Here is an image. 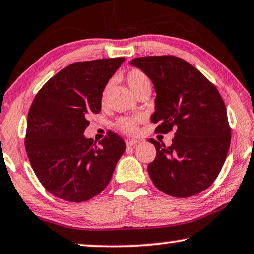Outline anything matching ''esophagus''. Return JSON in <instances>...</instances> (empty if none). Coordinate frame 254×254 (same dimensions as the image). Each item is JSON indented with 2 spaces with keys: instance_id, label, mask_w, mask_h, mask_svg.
I'll list each match as a JSON object with an SVG mask.
<instances>
[{
  "instance_id": "34e87169",
  "label": "esophagus",
  "mask_w": 254,
  "mask_h": 254,
  "mask_svg": "<svg viewBox=\"0 0 254 254\" xmlns=\"http://www.w3.org/2000/svg\"><path fill=\"white\" fill-rule=\"evenodd\" d=\"M125 143H127V147H132V146H134V145L139 144V140H137V139H131V138H127V139L125 140Z\"/></svg>"
}]
</instances>
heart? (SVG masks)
Listing matches in <instances>:
<instances>
[{"label": "heart", "mask_w": 254, "mask_h": 254, "mask_svg": "<svg viewBox=\"0 0 254 254\" xmlns=\"http://www.w3.org/2000/svg\"><path fill=\"white\" fill-rule=\"evenodd\" d=\"M127 82L131 88V90L134 93V95L140 90L145 89V88H151L152 83L151 80L144 72L140 69H131L129 73L127 74ZM111 88V83H107L106 87L103 88L102 94H101V103L104 104L109 95ZM139 118L138 117H122L117 121L118 129L123 131L125 133H134L137 130V124Z\"/></svg>", "instance_id": "obj_1"}]
</instances>
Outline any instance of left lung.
Segmentation results:
<instances>
[{
    "instance_id": "8db88e82",
    "label": "left lung",
    "mask_w": 254,
    "mask_h": 254,
    "mask_svg": "<svg viewBox=\"0 0 254 254\" xmlns=\"http://www.w3.org/2000/svg\"><path fill=\"white\" fill-rule=\"evenodd\" d=\"M152 81L157 96L152 123L155 132L175 129L171 146L150 139L157 155L147 171L155 187L173 197L207 189L221 172L231 134L225 104L216 87L190 64L173 56L130 62Z\"/></svg>"
}]
</instances>
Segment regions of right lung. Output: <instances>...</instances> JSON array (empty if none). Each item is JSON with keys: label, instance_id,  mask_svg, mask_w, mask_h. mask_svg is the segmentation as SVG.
<instances>
[{"label": "right lung", "instance_id": "add662e5", "mask_svg": "<svg viewBox=\"0 0 254 254\" xmlns=\"http://www.w3.org/2000/svg\"><path fill=\"white\" fill-rule=\"evenodd\" d=\"M124 58L74 63L37 94L28 115L25 150L51 194L69 202L93 198L107 187L125 151L118 134L94 144L84 136L89 114L101 111V94Z\"/></svg>", "mask_w": 254, "mask_h": 254}]
</instances>
